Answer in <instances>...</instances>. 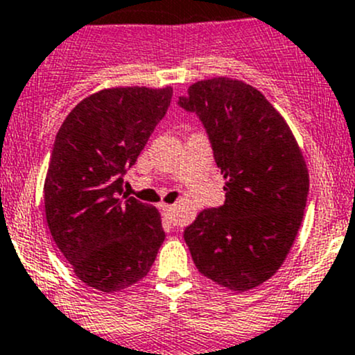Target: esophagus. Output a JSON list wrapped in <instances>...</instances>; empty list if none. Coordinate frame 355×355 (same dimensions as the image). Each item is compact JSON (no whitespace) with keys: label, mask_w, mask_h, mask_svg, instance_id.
Returning a JSON list of instances; mask_svg holds the SVG:
<instances>
[{"label":"esophagus","mask_w":355,"mask_h":355,"mask_svg":"<svg viewBox=\"0 0 355 355\" xmlns=\"http://www.w3.org/2000/svg\"><path fill=\"white\" fill-rule=\"evenodd\" d=\"M162 211H163V216H165L166 221H171V219H173V207L162 206Z\"/></svg>","instance_id":"esophagus-1"}]
</instances>
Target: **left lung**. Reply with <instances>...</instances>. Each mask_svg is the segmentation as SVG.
<instances>
[{"instance_id": "1", "label": "left lung", "mask_w": 355, "mask_h": 355, "mask_svg": "<svg viewBox=\"0 0 355 355\" xmlns=\"http://www.w3.org/2000/svg\"><path fill=\"white\" fill-rule=\"evenodd\" d=\"M178 105L199 115L226 180L225 204L200 212L185 243L200 274L245 293L281 268L296 240L309 189L303 151L281 112L245 81H197Z\"/></svg>"}]
</instances>
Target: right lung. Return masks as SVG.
I'll return each mask as SVG.
<instances>
[{"mask_svg": "<svg viewBox=\"0 0 355 355\" xmlns=\"http://www.w3.org/2000/svg\"><path fill=\"white\" fill-rule=\"evenodd\" d=\"M173 89L105 88L81 100L55 136L44 209L55 245L81 282L112 294L148 275L165 240L158 209L122 193Z\"/></svg>", "mask_w": 355, "mask_h": 355, "instance_id": "add662e5", "label": "right lung"}]
</instances>
